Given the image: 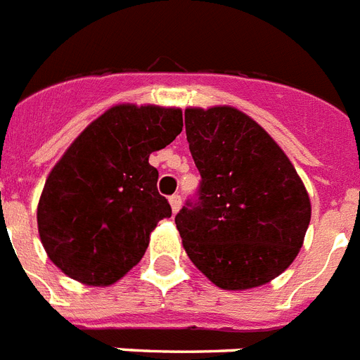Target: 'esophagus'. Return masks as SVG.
<instances>
[{
  "label": "esophagus",
  "mask_w": 360,
  "mask_h": 360,
  "mask_svg": "<svg viewBox=\"0 0 360 360\" xmlns=\"http://www.w3.org/2000/svg\"><path fill=\"white\" fill-rule=\"evenodd\" d=\"M181 203H183V200H181L179 194L170 195V205H172V210H174V212H177V210L181 209Z\"/></svg>",
  "instance_id": "34e87169"
}]
</instances>
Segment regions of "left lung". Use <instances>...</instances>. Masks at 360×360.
Wrapping results in <instances>:
<instances>
[{"mask_svg": "<svg viewBox=\"0 0 360 360\" xmlns=\"http://www.w3.org/2000/svg\"><path fill=\"white\" fill-rule=\"evenodd\" d=\"M201 181L175 216L190 261L224 290L271 281L296 259L311 221L305 186L261 125L233 107L185 110Z\"/></svg>", "mask_w": 360, "mask_h": 360, "instance_id": "obj_1", "label": "left lung"}]
</instances>
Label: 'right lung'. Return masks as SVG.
Segmentation results:
<instances>
[{
	"label": "right lung",
	"instance_id": "1",
	"mask_svg": "<svg viewBox=\"0 0 360 360\" xmlns=\"http://www.w3.org/2000/svg\"><path fill=\"white\" fill-rule=\"evenodd\" d=\"M183 131V112L118 105L79 134L49 174L38 203L44 250L86 285L118 281L144 257L172 207L157 190L150 153Z\"/></svg>",
	"mask_w": 360,
	"mask_h": 360
}]
</instances>
